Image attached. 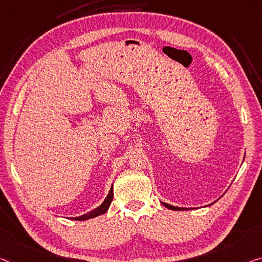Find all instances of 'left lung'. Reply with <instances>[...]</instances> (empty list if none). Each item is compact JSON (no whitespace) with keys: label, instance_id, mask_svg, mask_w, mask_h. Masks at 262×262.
I'll return each instance as SVG.
<instances>
[{"label":"left lung","instance_id":"left-lung-1","mask_svg":"<svg viewBox=\"0 0 262 262\" xmlns=\"http://www.w3.org/2000/svg\"><path fill=\"white\" fill-rule=\"evenodd\" d=\"M163 204H164V203H163ZM164 206H166L167 208H170V210H174V211H178V210H187V208H182V207L171 206V205H168V204H164Z\"/></svg>","mask_w":262,"mask_h":262}]
</instances>
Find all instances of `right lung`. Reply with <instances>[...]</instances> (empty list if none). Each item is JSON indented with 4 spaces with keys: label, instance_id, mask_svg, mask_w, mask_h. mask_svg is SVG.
<instances>
[{
    "label": "right lung",
    "instance_id": "right-lung-1",
    "mask_svg": "<svg viewBox=\"0 0 262 262\" xmlns=\"http://www.w3.org/2000/svg\"><path fill=\"white\" fill-rule=\"evenodd\" d=\"M112 198H114V191H112V187H111V190H110V192H108V194H107V196L105 198V200H104V203L100 205L99 207H97V208H96V210L91 211L89 213H86V214L80 215V216H76V218H72V219L78 220V221H83V220H88V219L95 218V216H98L100 214H104V213L107 211L108 206H110Z\"/></svg>",
    "mask_w": 262,
    "mask_h": 262
}]
</instances>
